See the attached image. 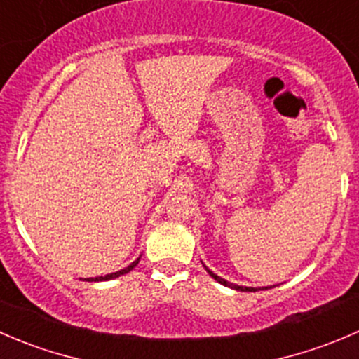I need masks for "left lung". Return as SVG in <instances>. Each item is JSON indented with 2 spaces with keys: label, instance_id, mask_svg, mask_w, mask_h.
<instances>
[{
  "label": "left lung",
  "instance_id": "1",
  "mask_svg": "<svg viewBox=\"0 0 359 359\" xmlns=\"http://www.w3.org/2000/svg\"><path fill=\"white\" fill-rule=\"evenodd\" d=\"M202 265H204V264H202ZM204 269H205V271L209 272V276H211V278L215 279V281H218V283H219V285L229 286V288L237 290V292H258V290H269V286H265V288H251V286H239V285H233V283H229V281H226V279L219 278V276H216L215 272L209 271V269L205 267V265H204ZM271 288H274V286H271Z\"/></svg>",
  "mask_w": 359,
  "mask_h": 359
}]
</instances>
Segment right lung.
Segmentation results:
<instances>
[{"instance_id":"obj_1","label":"right lung","mask_w":359,"mask_h":359,"mask_svg":"<svg viewBox=\"0 0 359 359\" xmlns=\"http://www.w3.org/2000/svg\"><path fill=\"white\" fill-rule=\"evenodd\" d=\"M140 258H141V257H140ZM140 258H137V260H134L133 264H130V265H127L126 269H122V271L111 272V274H106V276H99V278H87V279H81V281H88V283L95 281V283H99V281H109V279H116V278H120V276H123V274H127V272L133 271V269L136 267L137 264H140Z\"/></svg>"}]
</instances>
